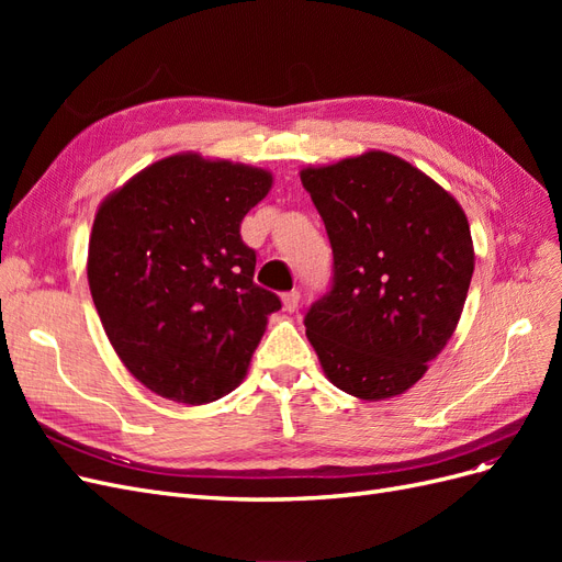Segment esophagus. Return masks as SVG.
<instances>
[{"label": "esophagus", "mask_w": 562, "mask_h": 562, "mask_svg": "<svg viewBox=\"0 0 562 562\" xmlns=\"http://www.w3.org/2000/svg\"><path fill=\"white\" fill-rule=\"evenodd\" d=\"M281 302H283V310H285V312H297V307H300V293H297V291L283 293Z\"/></svg>", "instance_id": "obj_1"}]
</instances>
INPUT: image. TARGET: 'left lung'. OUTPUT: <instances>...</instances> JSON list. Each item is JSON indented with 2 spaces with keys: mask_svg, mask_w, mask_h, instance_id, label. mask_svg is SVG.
I'll list each match as a JSON object with an SVG mask.
<instances>
[{
  "mask_svg": "<svg viewBox=\"0 0 562 562\" xmlns=\"http://www.w3.org/2000/svg\"><path fill=\"white\" fill-rule=\"evenodd\" d=\"M335 277L304 316L326 378L361 401L417 384L462 316L475 252L459 201L382 149L300 171Z\"/></svg>",
  "mask_w": 562,
  "mask_h": 562,
  "instance_id": "8db88e82",
  "label": "left lung"
}]
</instances>
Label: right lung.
<instances>
[{
	"label": "right lung",
	"mask_w": 562,
	"mask_h": 562,
	"mask_svg": "<svg viewBox=\"0 0 562 562\" xmlns=\"http://www.w3.org/2000/svg\"><path fill=\"white\" fill-rule=\"evenodd\" d=\"M267 168L180 151L143 168L95 211L87 274L131 375L187 405L246 378L281 300L255 285L241 220L269 194Z\"/></svg>",
	"instance_id": "obj_1"
}]
</instances>
